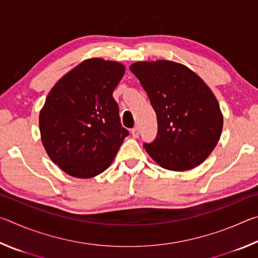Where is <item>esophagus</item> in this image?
I'll return each instance as SVG.
<instances>
[{"label":"esophagus","instance_id":"obj_1","mask_svg":"<svg viewBox=\"0 0 258 258\" xmlns=\"http://www.w3.org/2000/svg\"><path fill=\"white\" fill-rule=\"evenodd\" d=\"M131 133H132L133 138H138L139 137V127H138V126H135V127L131 130Z\"/></svg>","mask_w":258,"mask_h":258}]
</instances>
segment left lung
Returning <instances> with one entry per match:
<instances>
[{"label": "left lung", "instance_id": "1", "mask_svg": "<svg viewBox=\"0 0 258 258\" xmlns=\"http://www.w3.org/2000/svg\"><path fill=\"white\" fill-rule=\"evenodd\" d=\"M130 69L157 115V137L143 145L148 154L169 171H187L202 164L223 128V116L211 89L197 74L174 61H139Z\"/></svg>", "mask_w": 258, "mask_h": 258}]
</instances>
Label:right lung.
<instances>
[{"label": "right lung", "instance_id": "right-lung-1", "mask_svg": "<svg viewBox=\"0 0 258 258\" xmlns=\"http://www.w3.org/2000/svg\"><path fill=\"white\" fill-rule=\"evenodd\" d=\"M125 73L116 61H83L52 87L40 112L47 155L64 173L89 178L109 167L128 135L112 92Z\"/></svg>", "mask_w": 258, "mask_h": 258}]
</instances>
